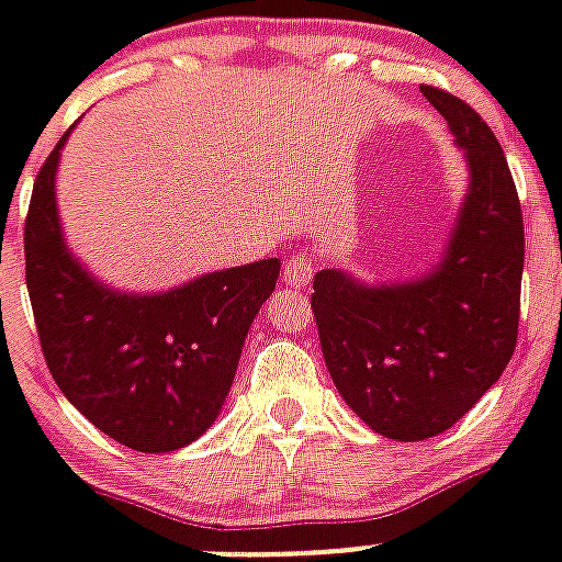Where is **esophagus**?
I'll list each match as a JSON object with an SVG mask.
<instances>
[{
	"label": "esophagus",
	"instance_id": "34e87169",
	"mask_svg": "<svg viewBox=\"0 0 562 562\" xmlns=\"http://www.w3.org/2000/svg\"><path fill=\"white\" fill-rule=\"evenodd\" d=\"M315 254H306V250H303V254H294L285 259L282 280H285V285H291V289H306L308 282H312V277H315Z\"/></svg>",
	"mask_w": 562,
	"mask_h": 562
}]
</instances>
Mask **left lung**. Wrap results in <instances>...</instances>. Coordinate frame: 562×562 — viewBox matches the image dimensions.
Returning <instances> with one entry per match:
<instances>
[{
	"instance_id": "8db88e82",
	"label": "left lung",
	"mask_w": 562,
	"mask_h": 562,
	"mask_svg": "<svg viewBox=\"0 0 562 562\" xmlns=\"http://www.w3.org/2000/svg\"><path fill=\"white\" fill-rule=\"evenodd\" d=\"M470 162L443 262L411 282L315 273L312 312L335 387L373 431L426 440L452 428L505 373L519 335L525 227L507 157L452 92L419 87Z\"/></svg>"
}]
</instances>
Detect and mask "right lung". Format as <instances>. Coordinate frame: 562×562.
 <instances>
[{"instance_id":"obj_1","label":"right lung","mask_w":562,"mask_h":562,"mask_svg":"<svg viewBox=\"0 0 562 562\" xmlns=\"http://www.w3.org/2000/svg\"><path fill=\"white\" fill-rule=\"evenodd\" d=\"M66 136L34 180L25 218V282L40 347L57 387L99 431L136 452H175L218 417L280 259L145 297L101 285L66 250L57 224L55 171Z\"/></svg>"}]
</instances>
